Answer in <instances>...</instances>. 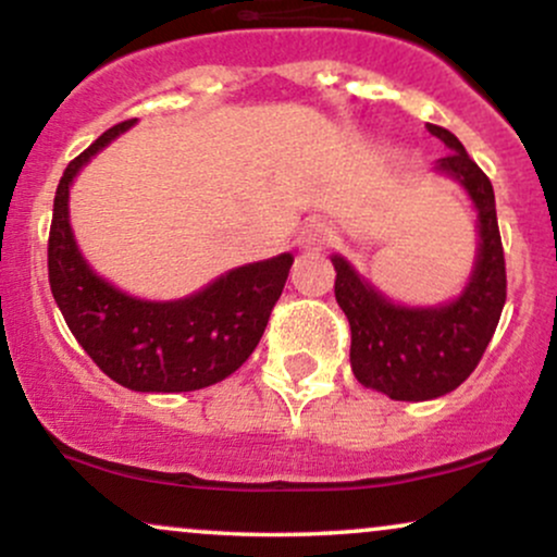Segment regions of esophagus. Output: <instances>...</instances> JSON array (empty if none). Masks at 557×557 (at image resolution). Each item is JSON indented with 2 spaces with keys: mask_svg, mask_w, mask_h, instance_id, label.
Returning a JSON list of instances; mask_svg holds the SVG:
<instances>
[{
  "mask_svg": "<svg viewBox=\"0 0 557 557\" xmlns=\"http://www.w3.org/2000/svg\"><path fill=\"white\" fill-rule=\"evenodd\" d=\"M330 240L332 230L324 225V222H311V225H306L304 233H300V248H306V251H322Z\"/></svg>",
  "mask_w": 557,
  "mask_h": 557,
  "instance_id": "1",
  "label": "esophagus"
}]
</instances>
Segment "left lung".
<instances>
[{
	"mask_svg": "<svg viewBox=\"0 0 557 557\" xmlns=\"http://www.w3.org/2000/svg\"><path fill=\"white\" fill-rule=\"evenodd\" d=\"M426 127L447 146L437 170L456 177L476 207V264L461 296L430 309L398 306L374 290L343 257H332L335 298L350 324L356 380L393 400H432L461 385L495 335L508 285L490 177L450 131Z\"/></svg>",
	"mask_w": 557,
	"mask_h": 557,
	"instance_id": "left-lung-1",
	"label": "left lung"
}]
</instances>
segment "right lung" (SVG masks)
Returning a JSON list of instances; mask_svg holds the SVG:
<instances>
[{
	"instance_id": "add662e5",
	"label": "right lung",
	"mask_w": 557,
	"mask_h": 557,
	"mask_svg": "<svg viewBox=\"0 0 557 557\" xmlns=\"http://www.w3.org/2000/svg\"><path fill=\"white\" fill-rule=\"evenodd\" d=\"M136 120L110 127L62 172L49 227V285L70 332L110 380L138 393H188L222 382L253 354L293 257L230 270L181 300H144L99 277L70 227L73 177Z\"/></svg>"
}]
</instances>
